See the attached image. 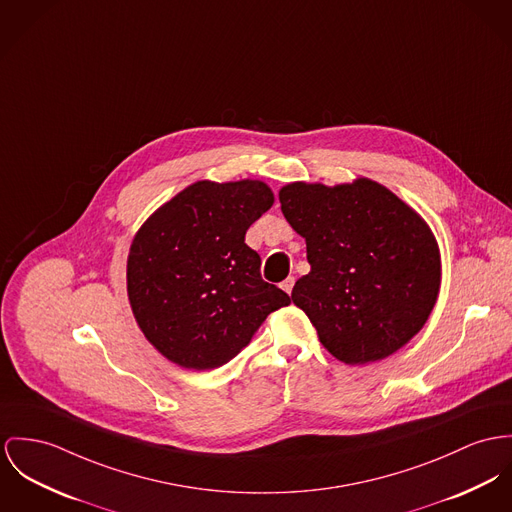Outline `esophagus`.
<instances>
[{"label": "esophagus", "instance_id": "obj_1", "mask_svg": "<svg viewBox=\"0 0 512 512\" xmlns=\"http://www.w3.org/2000/svg\"><path fill=\"white\" fill-rule=\"evenodd\" d=\"M294 282H296V278H294V276H288L286 280H282V282H280V288H282L284 292H288V294H290V292H292V288H294Z\"/></svg>", "mask_w": 512, "mask_h": 512}]
</instances>
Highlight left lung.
I'll use <instances>...</instances> for the list:
<instances>
[{"label":"left lung","instance_id":"8db88e82","mask_svg":"<svg viewBox=\"0 0 512 512\" xmlns=\"http://www.w3.org/2000/svg\"><path fill=\"white\" fill-rule=\"evenodd\" d=\"M288 224L306 237L312 271L292 302L323 347L347 364L376 362L421 331L440 288V255L421 216L386 187L292 183L280 191Z\"/></svg>","mask_w":512,"mask_h":512}]
</instances>
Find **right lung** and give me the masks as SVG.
I'll return each instance as SVG.
<instances>
[{
  "label": "right lung",
  "instance_id": "right-lung-1",
  "mask_svg": "<svg viewBox=\"0 0 512 512\" xmlns=\"http://www.w3.org/2000/svg\"><path fill=\"white\" fill-rule=\"evenodd\" d=\"M261 181L187 187L134 237L126 280L146 339L171 362L212 370L241 353L267 315L290 296L261 276L245 243L249 226L273 206Z\"/></svg>",
  "mask_w": 512,
  "mask_h": 512
}]
</instances>
